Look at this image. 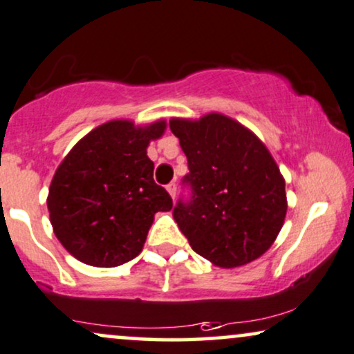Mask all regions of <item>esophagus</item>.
<instances>
[{"label":"esophagus","mask_w":354,"mask_h":354,"mask_svg":"<svg viewBox=\"0 0 354 354\" xmlns=\"http://www.w3.org/2000/svg\"><path fill=\"white\" fill-rule=\"evenodd\" d=\"M176 190H177L176 182H170V184L167 185V192H169L170 197H172V198H176Z\"/></svg>","instance_id":"34e87169"}]
</instances>
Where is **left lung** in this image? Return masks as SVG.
Returning <instances> with one entry per match:
<instances>
[{"label":"left lung","instance_id":"8db88e82","mask_svg":"<svg viewBox=\"0 0 354 354\" xmlns=\"http://www.w3.org/2000/svg\"><path fill=\"white\" fill-rule=\"evenodd\" d=\"M169 126L189 162L182 184L190 198L178 200L172 215L192 250L225 269L263 256L287 212L286 182L268 147L220 113Z\"/></svg>","mask_w":354,"mask_h":354}]
</instances>
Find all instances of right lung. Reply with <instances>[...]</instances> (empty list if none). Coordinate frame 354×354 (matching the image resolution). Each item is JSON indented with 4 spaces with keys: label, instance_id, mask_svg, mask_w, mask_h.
Wrapping results in <instances>:
<instances>
[{
    "label": "right lung",
    "instance_id": "right-lung-1",
    "mask_svg": "<svg viewBox=\"0 0 354 354\" xmlns=\"http://www.w3.org/2000/svg\"><path fill=\"white\" fill-rule=\"evenodd\" d=\"M164 129L165 121H108L82 138L55 170L47 197L50 223L78 261L116 268L134 259L156 213L172 208L146 152Z\"/></svg>",
    "mask_w": 354,
    "mask_h": 354
}]
</instances>
